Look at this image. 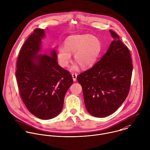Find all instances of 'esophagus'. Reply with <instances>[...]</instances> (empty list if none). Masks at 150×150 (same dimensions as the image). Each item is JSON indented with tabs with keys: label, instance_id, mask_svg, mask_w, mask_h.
<instances>
[{
	"label": "esophagus",
	"instance_id": "34e87169",
	"mask_svg": "<svg viewBox=\"0 0 150 150\" xmlns=\"http://www.w3.org/2000/svg\"><path fill=\"white\" fill-rule=\"evenodd\" d=\"M77 76V73H73V74H72V77H73V81H76Z\"/></svg>",
	"mask_w": 150,
	"mask_h": 150
}]
</instances>
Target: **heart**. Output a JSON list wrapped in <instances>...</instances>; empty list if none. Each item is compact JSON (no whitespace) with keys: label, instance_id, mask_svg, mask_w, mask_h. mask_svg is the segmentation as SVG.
Instances as JSON below:
<instances>
[{"label":"heart","instance_id":"b5f03b06","mask_svg":"<svg viewBox=\"0 0 150 150\" xmlns=\"http://www.w3.org/2000/svg\"><path fill=\"white\" fill-rule=\"evenodd\" d=\"M101 49V42L95 36L88 35H76L69 36L64 42V47L57 49V58L59 64L67 67L74 54V61L83 69L92 66L96 62ZM76 70V64L72 67Z\"/></svg>","mask_w":150,"mask_h":150}]
</instances>
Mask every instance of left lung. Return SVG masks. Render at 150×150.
<instances>
[{
	"label": "left lung",
	"instance_id": "obj_1",
	"mask_svg": "<svg viewBox=\"0 0 150 150\" xmlns=\"http://www.w3.org/2000/svg\"><path fill=\"white\" fill-rule=\"evenodd\" d=\"M113 40L107 52L91 69L77 76L84 104L92 115L102 118L114 112L127 97L132 64L128 47L110 30Z\"/></svg>",
	"mask_w": 150,
	"mask_h": 150
}]
</instances>
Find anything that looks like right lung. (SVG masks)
<instances>
[{"label":"right lung","mask_w":150,"mask_h":150,"mask_svg":"<svg viewBox=\"0 0 150 150\" xmlns=\"http://www.w3.org/2000/svg\"><path fill=\"white\" fill-rule=\"evenodd\" d=\"M44 29H36L23 44L18 57L16 77L22 100L35 116L49 120L62 111L65 94L73 83L69 71L61 67L56 51L38 54Z\"/></svg>","instance_id":"1"}]
</instances>
